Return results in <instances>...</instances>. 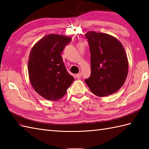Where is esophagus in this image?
Returning <instances> with one entry per match:
<instances>
[{
    "mask_svg": "<svg viewBox=\"0 0 149 149\" xmlns=\"http://www.w3.org/2000/svg\"><path fill=\"white\" fill-rule=\"evenodd\" d=\"M75 76H76V77L77 79H80L81 77V73H79V74L75 75Z\"/></svg>",
    "mask_w": 149,
    "mask_h": 149,
    "instance_id": "34e87169",
    "label": "esophagus"
}]
</instances>
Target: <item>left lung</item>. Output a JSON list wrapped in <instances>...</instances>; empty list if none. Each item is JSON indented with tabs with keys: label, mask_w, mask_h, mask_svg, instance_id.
I'll use <instances>...</instances> for the list:
<instances>
[{
	"label": "left lung",
	"mask_w": 149,
	"mask_h": 149,
	"mask_svg": "<svg viewBox=\"0 0 149 149\" xmlns=\"http://www.w3.org/2000/svg\"><path fill=\"white\" fill-rule=\"evenodd\" d=\"M90 46L91 75L85 83L98 97L118 91L127 76L128 60L122 43L109 34L89 31L85 34Z\"/></svg>",
	"instance_id": "obj_1"
}]
</instances>
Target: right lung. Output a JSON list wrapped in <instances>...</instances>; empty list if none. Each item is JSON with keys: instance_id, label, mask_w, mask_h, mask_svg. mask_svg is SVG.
<instances>
[{"instance_id": "1", "label": "right lung", "mask_w": 149, "mask_h": 149, "mask_svg": "<svg viewBox=\"0 0 149 149\" xmlns=\"http://www.w3.org/2000/svg\"><path fill=\"white\" fill-rule=\"evenodd\" d=\"M72 38L51 34L40 40L31 50L28 72L32 86L45 99L56 101L65 95L74 78L68 74L61 54Z\"/></svg>"}]
</instances>
